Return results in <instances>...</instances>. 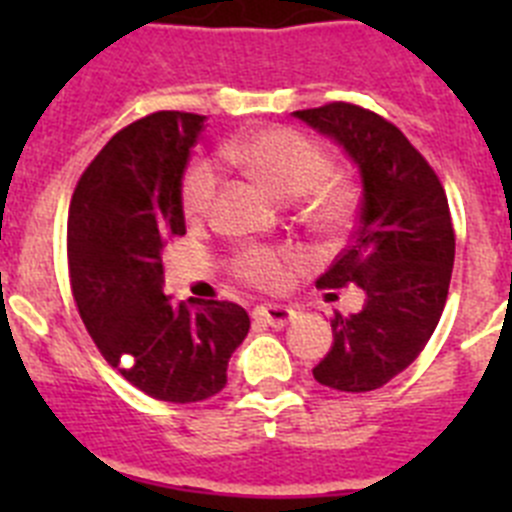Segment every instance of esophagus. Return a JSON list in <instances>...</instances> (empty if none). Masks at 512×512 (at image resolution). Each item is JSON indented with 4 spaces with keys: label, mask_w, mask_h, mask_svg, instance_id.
<instances>
[{
    "label": "esophagus",
    "mask_w": 512,
    "mask_h": 512,
    "mask_svg": "<svg viewBox=\"0 0 512 512\" xmlns=\"http://www.w3.org/2000/svg\"><path fill=\"white\" fill-rule=\"evenodd\" d=\"M251 315L256 323L271 325V328H284V325L292 323V320L297 318V312L292 310V307H284V305H259V307H253Z\"/></svg>",
    "instance_id": "esophagus-1"
}]
</instances>
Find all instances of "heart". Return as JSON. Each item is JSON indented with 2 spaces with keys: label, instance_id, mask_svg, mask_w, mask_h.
Listing matches in <instances>:
<instances>
[{
  "label": "heart",
  "instance_id": "1",
  "mask_svg": "<svg viewBox=\"0 0 512 512\" xmlns=\"http://www.w3.org/2000/svg\"><path fill=\"white\" fill-rule=\"evenodd\" d=\"M225 156L256 176L279 197L310 194L307 220L318 233L338 235L351 220L356 205L354 187L330 171V158L320 143L284 125L251 130L225 146ZM217 169L207 158H194L184 169L179 202L187 220H205L217 192ZM235 277L251 287L277 289L287 277V256L274 248L248 246L230 261Z\"/></svg>",
  "mask_w": 512,
  "mask_h": 512
}]
</instances>
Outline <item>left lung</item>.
I'll return each mask as SVG.
<instances>
[{
	"instance_id": "1",
	"label": "left lung",
	"mask_w": 512,
	"mask_h": 512,
	"mask_svg": "<svg viewBox=\"0 0 512 512\" xmlns=\"http://www.w3.org/2000/svg\"><path fill=\"white\" fill-rule=\"evenodd\" d=\"M295 117L338 140L364 182L354 243L315 284H356L366 300L354 315H333V346L312 377L338 392L379 390L418 359L449 297L456 238L446 189L423 153L377 112L328 102Z\"/></svg>"
}]
</instances>
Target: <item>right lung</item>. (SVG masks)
<instances>
[{
    "label": "right lung",
    "mask_w": 512,
    "mask_h": 512,
    "mask_svg": "<svg viewBox=\"0 0 512 512\" xmlns=\"http://www.w3.org/2000/svg\"><path fill=\"white\" fill-rule=\"evenodd\" d=\"M205 115L153 112L94 156L69 207V279L104 361L164 402H200L228 382L251 320L228 300L164 295L161 251L187 233L179 184Z\"/></svg>",
    "instance_id": "1"
}]
</instances>
